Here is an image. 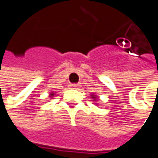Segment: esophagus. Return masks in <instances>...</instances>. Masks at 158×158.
<instances>
[{
  "mask_svg": "<svg viewBox=\"0 0 158 158\" xmlns=\"http://www.w3.org/2000/svg\"><path fill=\"white\" fill-rule=\"evenodd\" d=\"M70 86H71V88H73V89H76V88L79 86V85H77V84H72Z\"/></svg>",
  "mask_w": 158,
  "mask_h": 158,
  "instance_id": "1",
  "label": "esophagus"
}]
</instances>
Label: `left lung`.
Segmentation results:
<instances>
[{
  "label": "left lung",
  "mask_w": 158,
  "mask_h": 158,
  "mask_svg": "<svg viewBox=\"0 0 158 158\" xmlns=\"http://www.w3.org/2000/svg\"><path fill=\"white\" fill-rule=\"evenodd\" d=\"M92 98H93V99H95V96H94V95H92Z\"/></svg>",
  "instance_id": "obj_1"
}]
</instances>
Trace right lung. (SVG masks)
<instances>
[{
    "label": "right lung",
    "instance_id": "1",
    "mask_svg": "<svg viewBox=\"0 0 158 158\" xmlns=\"http://www.w3.org/2000/svg\"><path fill=\"white\" fill-rule=\"evenodd\" d=\"M53 95H54V93H51L50 96H53Z\"/></svg>",
    "mask_w": 158,
    "mask_h": 158
}]
</instances>
